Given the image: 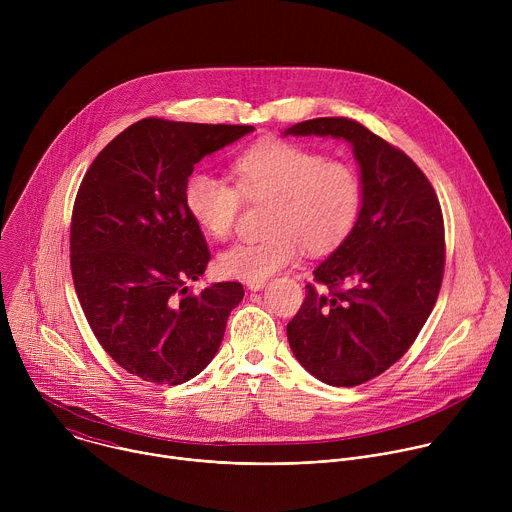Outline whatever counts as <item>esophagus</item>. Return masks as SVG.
I'll return each mask as SVG.
<instances>
[{
  "label": "esophagus",
  "instance_id": "34e87169",
  "mask_svg": "<svg viewBox=\"0 0 512 512\" xmlns=\"http://www.w3.org/2000/svg\"><path fill=\"white\" fill-rule=\"evenodd\" d=\"M247 283V287L251 289V291H259L263 285H265V277H257V279H247L245 281Z\"/></svg>",
  "mask_w": 512,
  "mask_h": 512
}]
</instances>
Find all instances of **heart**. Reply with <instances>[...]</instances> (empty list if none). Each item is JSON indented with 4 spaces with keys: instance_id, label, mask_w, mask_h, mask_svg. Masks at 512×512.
Here are the masks:
<instances>
[{
    "instance_id": "b5f03b06",
    "label": "heart",
    "mask_w": 512,
    "mask_h": 512,
    "mask_svg": "<svg viewBox=\"0 0 512 512\" xmlns=\"http://www.w3.org/2000/svg\"><path fill=\"white\" fill-rule=\"evenodd\" d=\"M235 184L196 170L184 186V202L194 223L212 239H227L247 202L269 204L267 237L241 241L218 255L229 277L257 279L294 261L304 245L328 253L354 231L364 202L358 170L344 160L294 141H261L233 162Z\"/></svg>"
}]
</instances>
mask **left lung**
<instances>
[{"instance_id":"left-lung-1","label":"left lung","mask_w":512,"mask_h":512,"mask_svg":"<svg viewBox=\"0 0 512 512\" xmlns=\"http://www.w3.org/2000/svg\"><path fill=\"white\" fill-rule=\"evenodd\" d=\"M285 135H334L352 143L364 202L354 231L314 271L287 324L302 367L332 387L367 383L411 348L446 267L444 214L421 168L393 143L348 117H318Z\"/></svg>"}]
</instances>
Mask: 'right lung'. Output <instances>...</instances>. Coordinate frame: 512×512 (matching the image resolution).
<instances>
[{
  "label": "right lung",
  "instance_id": "obj_1",
  "mask_svg": "<svg viewBox=\"0 0 512 512\" xmlns=\"http://www.w3.org/2000/svg\"><path fill=\"white\" fill-rule=\"evenodd\" d=\"M253 131L145 117L87 170L70 221V271L85 318L127 373L180 385L206 369L243 300L239 281L188 291L208 261L184 186L204 156Z\"/></svg>",
  "mask_w": 512,
  "mask_h": 512
}]
</instances>
